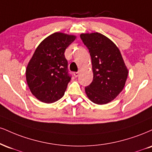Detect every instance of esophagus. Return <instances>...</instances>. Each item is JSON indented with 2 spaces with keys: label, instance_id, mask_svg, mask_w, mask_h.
I'll return each mask as SVG.
<instances>
[{
  "label": "esophagus",
  "instance_id": "esophagus-1",
  "mask_svg": "<svg viewBox=\"0 0 152 152\" xmlns=\"http://www.w3.org/2000/svg\"><path fill=\"white\" fill-rule=\"evenodd\" d=\"M74 75L75 77H78V76H79V72H74Z\"/></svg>",
  "mask_w": 152,
  "mask_h": 152
}]
</instances>
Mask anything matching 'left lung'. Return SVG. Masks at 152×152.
I'll return each mask as SVG.
<instances>
[{"mask_svg":"<svg viewBox=\"0 0 152 152\" xmlns=\"http://www.w3.org/2000/svg\"><path fill=\"white\" fill-rule=\"evenodd\" d=\"M80 37L91 57L94 79L85 88L88 99L98 105L111 102L123 90L128 76L120 49L111 39L98 32L82 33Z\"/></svg>","mask_w":152,"mask_h":152,"instance_id":"1","label":"left lung"}]
</instances>
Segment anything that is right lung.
Masks as SVG:
<instances>
[{
	"instance_id": "right-lung-1",
	"label": "right lung",
	"mask_w": 152,
	"mask_h": 152,
	"mask_svg": "<svg viewBox=\"0 0 152 152\" xmlns=\"http://www.w3.org/2000/svg\"><path fill=\"white\" fill-rule=\"evenodd\" d=\"M76 36L54 32L38 45L27 66L26 81L32 94L45 103L61 99L71 77L67 73L66 49Z\"/></svg>"
}]
</instances>
